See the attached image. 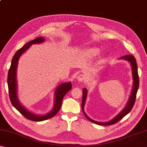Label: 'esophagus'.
I'll list each match as a JSON object with an SVG mask.
<instances>
[{
	"label": "esophagus",
	"instance_id": "1",
	"mask_svg": "<svg viewBox=\"0 0 147 147\" xmlns=\"http://www.w3.org/2000/svg\"><path fill=\"white\" fill-rule=\"evenodd\" d=\"M76 78L77 80H78L79 82H86V77L83 74H80L79 75L77 76Z\"/></svg>",
	"mask_w": 147,
	"mask_h": 147
}]
</instances>
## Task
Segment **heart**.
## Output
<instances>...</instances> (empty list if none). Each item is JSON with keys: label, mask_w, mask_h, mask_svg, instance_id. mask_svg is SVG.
I'll use <instances>...</instances> for the list:
<instances>
[{"label": "heart", "mask_w": 147, "mask_h": 147, "mask_svg": "<svg viewBox=\"0 0 147 147\" xmlns=\"http://www.w3.org/2000/svg\"><path fill=\"white\" fill-rule=\"evenodd\" d=\"M100 53V50L96 47H93V48H91L87 51V54L91 57H94L97 56Z\"/></svg>", "instance_id": "b5f03b06"}]
</instances>
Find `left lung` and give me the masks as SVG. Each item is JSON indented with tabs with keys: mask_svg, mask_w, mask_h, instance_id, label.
Returning a JSON list of instances; mask_svg holds the SVG:
<instances>
[{
	"mask_svg": "<svg viewBox=\"0 0 147 147\" xmlns=\"http://www.w3.org/2000/svg\"><path fill=\"white\" fill-rule=\"evenodd\" d=\"M119 59H124V60L127 61L129 62L131 65V74H132V78H133V86L132 89H131V94L130 95V98H129L127 102V104L125 106V107L123 109L120 113H118L115 117H113L112 119L109 120V121L107 122H98L94 121L93 119H91L90 117L87 115V114L84 111V106H85L86 104V100L87 98V95H88V90H87L86 88L83 89V97H82V111L85 115L86 117L88 119L89 121L93 123H95L96 124H98V125H111V124H113L117 123L121 119H123L124 116L127 115L128 113H130V111L131 110L133 106L134 105V103H135V100L136 98V94L138 90L139 89V76H138V66H137V63L135 58L133 56L128 55L124 56L121 57Z\"/></svg>",
	"mask_w": 147,
	"mask_h": 147,
	"instance_id": "obj_1",
	"label": "left lung"
}]
</instances>
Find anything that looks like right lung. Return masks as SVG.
I'll list each match as a JSON object with an SVG mask.
<instances>
[{
  "label": "right lung",
  "instance_id": "right-lung-1",
  "mask_svg": "<svg viewBox=\"0 0 147 147\" xmlns=\"http://www.w3.org/2000/svg\"><path fill=\"white\" fill-rule=\"evenodd\" d=\"M45 42V38L43 37H39L34 39L31 41L27 43L19 51L16 52L11 60L10 68L9 69L8 74V86L9 90V95L12 105L16 109H17L24 117L33 121H43L47 120L54 116L58 112L61 108L62 100L64 97L65 94L71 90L72 88V84L71 82H64L59 84L55 89L54 92V106L51 111L43 115H38L34 113L27 109L25 107L22 105L20 102L19 99L17 95V69L18 66V61L20 57L22 54L25 53L32 45L40 44Z\"/></svg>",
  "mask_w": 147,
  "mask_h": 147
}]
</instances>
